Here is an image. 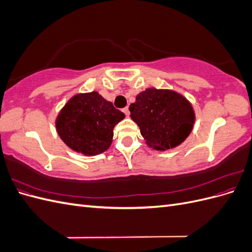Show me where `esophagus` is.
Returning <instances> with one entry per match:
<instances>
[{
    "label": "esophagus",
    "instance_id": "1",
    "mask_svg": "<svg viewBox=\"0 0 252 252\" xmlns=\"http://www.w3.org/2000/svg\"><path fill=\"white\" fill-rule=\"evenodd\" d=\"M122 111H123L126 116H129V108L128 107H125V108H123L122 109Z\"/></svg>",
    "mask_w": 252,
    "mask_h": 252
}]
</instances>
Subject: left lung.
Wrapping results in <instances>:
<instances>
[{"instance_id":"obj_1","label":"left lung","mask_w":252,"mask_h":252,"mask_svg":"<svg viewBox=\"0 0 252 252\" xmlns=\"http://www.w3.org/2000/svg\"><path fill=\"white\" fill-rule=\"evenodd\" d=\"M141 134L155 149H170L192 130L194 112L186 98L171 90L147 89L129 107Z\"/></svg>"}]
</instances>
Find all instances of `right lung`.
I'll list each match as a JSON object with an SVG mask.
<instances>
[{
    "mask_svg": "<svg viewBox=\"0 0 252 252\" xmlns=\"http://www.w3.org/2000/svg\"><path fill=\"white\" fill-rule=\"evenodd\" d=\"M124 113L95 91L71 97L57 119L61 139L72 150L85 156L102 154L110 146L113 128Z\"/></svg>",
    "mask_w": 252,
    "mask_h": 252,
    "instance_id": "right-lung-1",
    "label": "right lung"
}]
</instances>
